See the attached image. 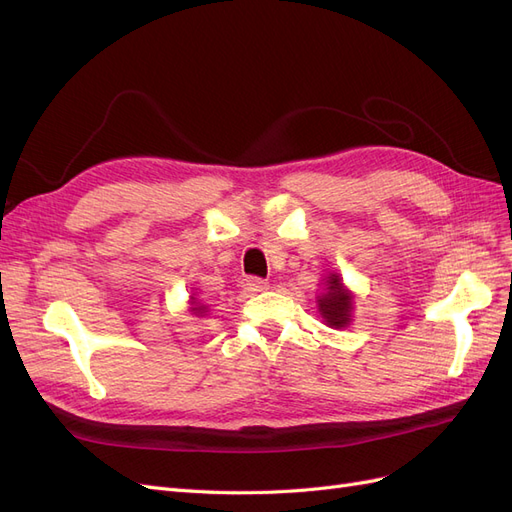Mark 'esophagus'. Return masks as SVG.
Returning <instances> with one entry per match:
<instances>
[{"label":"esophagus","mask_w":512,"mask_h":512,"mask_svg":"<svg viewBox=\"0 0 512 512\" xmlns=\"http://www.w3.org/2000/svg\"><path fill=\"white\" fill-rule=\"evenodd\" d=\"M267 288H269V282L260 280V277H245V280H243V290L247 294H256V292H262Z\"/></svg>","instance_id":"1"}]
</instances>
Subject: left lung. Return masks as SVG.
Segmentation results:
<instances>
[{
	"mask_svg": "<svg viewBox=\"0 0 512 512\" xmlns=\"http://www.w3.org/2000/svg\"><path fill=\"white\" fill-rule=\"evenodd\" d=\"M322 292L316 297V307L322 322L329 329H348L354 314V292L344 284L342 275L329 273L322 280Z\"/></svg>",
	"mask_w": 512,
	"mask_h": 512,
	"instance_id": "1",
	"label": "left lung"
}]
</instances>
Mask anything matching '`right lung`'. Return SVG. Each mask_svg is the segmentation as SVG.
<instances>
[{"label": "right lung", "instance_id": "1", "mask_svg": "<svg viewBox=\"0 0 512 512\" xmlns=\"http://www.w3.org/2000/svg\"><path fill=\"white\" fill-rule=\"evenodd\" d=\"M190 305H188V312L192 314V316H196V318H205L207 314H209V305L198 297V294L192 290V294H190V301H188Z\"/></svg>", "mask_w": 512, "mask_h": 512}]
</instances>
